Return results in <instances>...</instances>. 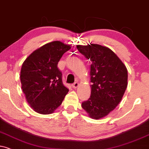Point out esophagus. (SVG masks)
Masks as SVG:
<instances>
[{
	"instance_id": "34e87169",
	"label": "esophagus",
	"mask_w": 149,
	"mask_h": 149,
	"mask_svg": "<svg viewBox=\"0 0 149 149\" xmlns=\"http://www.w3.org/2000/svg\"><path fill=\"white\" fill-rule=\"evenodd\" d=\"M78 86H79L78 82H74V84H72V86L73 88H77L78 87Z\"/></svg>"
}]
</instances>
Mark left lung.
Here are the masks:
<instances>
[{
    "label": "left lung",
    "instance_id": "1",
    "mask_svg": "<svg viewBox=\"0 0 149 149\" xmlns=\"http://www.w3.org/2000/svg\"><path fill=\"white\" fill-rule=\"evenodd\" d=\"M91 61V94L81 107L91 118L99 119L113 111L122 100L128 85L125 65L111 49L98 44L77 45Z\"/></svg>",
    "mask_w": 149,
    "mask_h": 149
}]
</instances>
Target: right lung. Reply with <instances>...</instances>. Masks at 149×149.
<instances>
[{
	"label": "right lung",
	"mask_w": 149,
	"mask_h": 149,
	"mask_svg": "<svg viewBox=\"0 0 149 149\" xmlns=\"http://www.w3.org/2000/svg\"><path fill=\"white\" fill-rule=\"evenodd\" d=\"M70 48L61 41L50 42L34 50L23 62L21 88L27 102L36 113H52L68 93L57 64Z\"/></svg>",
	"instance_id": "right-lung-1"
}]
</instances>
